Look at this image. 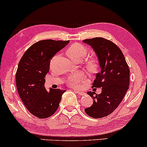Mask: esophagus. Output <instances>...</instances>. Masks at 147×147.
<instances>
[{
    "mask_svg": "<svg viewBox=\"0 0 147 147\" xmlns=\"http://www.w3.org/2000/svg\"><path fill=\"white\" fill-rule=\"evenodd\" d=\"M76 92H77V93L79 94L80 96H84L85 95V93H84V92H82V91H80V90H76Z\"/></svg>",
    "mask_w": 147,
    "mask_h": 147,
    "instance_id": "1",
    "label": "esophagus"
}]
</instances>
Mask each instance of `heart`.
Wrapping results in <instances>:
<instances>
[{
    "instance_id": "1",
    "label": "heart",
    "mask_w": 147,
    "mask_h": 147,
    "mask_svg": "<svg viewBox=\"0 0 147 147\" xmlns=\"http://www.w3.org/2000/svg\"><path fill=\"white\" fill-rule=\"evenodd\" d=\"M87 49L85 46L80 43H74L70 46L67 51V54L71 59L82 58L87 53ZM92 65V63H90ZM84 79V75L82 72H75L67 79L68 85L71 87H78Z\"/></svg>"
}]
</instances>
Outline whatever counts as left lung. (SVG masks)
Instances as JSON below:
<instances>
[{"instance_id": "1", "label": "left lung", "mask_w": 147, "mask_h": 147, "mask_svg": "<svg viewBox=\"0 0 147 147\" xmlns=\"http://www.w3.org/2000/svg\"><path fill=\"white\" fill-rule=\"evenodd\" d=\"M83 42L93 48L98 56L100 71L96 75L93 87L102 88L101 94L88 92L93 104L85 112L94 118H103L116 110L128 90L130 69L119 47L102 37L85 39Z\"/></svg>"}]
</instances>
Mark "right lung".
Listing matches in <instances>:
<instances>
[{
    "label": "right lung",
    "mask_w": 147,
    "mask_h": 147,
    "mask_svg": "<svg viewBox=\"0 0 147 147\" xmlns=\"http://www.w3.org/2000/svg\"><path fill=\"white\" fill-rule=\"evenodd\" d=\"M69 41L42 40L32 45L20 60L16 73V85L21 99L36 117L46 118L55 113L65 90L45 89V77L52 57Z\"/></svg>",
    "instance_id": "right-lung-1"
}]
</instances>
